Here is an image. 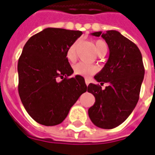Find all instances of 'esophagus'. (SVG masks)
Here are the masks:
<instances>
[{
  "label": "esophagus",
  "instance_id": "obj_1",
  "mask_svg": "<svg viewBox=\"0 0 155 155\" xmlns=\"http://www.w3.org/2000/svg\"><path fill=\"white\" fill-rule=\"evenodd\" d=\"M85 84H86V85H89V80H87V79H85Z\"/></svg>",
  "mask_w": 155,
  "mask_h": 155
}]
</instances>
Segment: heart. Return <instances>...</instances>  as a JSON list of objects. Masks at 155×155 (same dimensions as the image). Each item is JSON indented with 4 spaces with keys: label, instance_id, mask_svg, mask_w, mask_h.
<instances>
[{
    "label": "heart",
    "instance_id": "1",
    "mask_svg": "<svg viewBox=\"0 0 155 155\" xmlns=\"http://www.w3.org/2000/svg\"><path fill=\"white\" fill-rule=\"evenodd\" d=\"M79 42H80L79 40L73 42L66 51V58L70 61H74V60L76 59V51H77ZM94 46L95 50L98 52V55L102 54V53H106L107 46L104 41L96 40L94 42ZM73 71H74V74L81 75L84 77H89V75L96 73L98 71V68H97V66H94V65H90V64H87L84 62H79L73 66Z\"/></svg>",
    "mask_w": 155,
    "mask_h": 155
}]
</instances>
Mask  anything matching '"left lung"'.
<instances>
[{
    "label": "left lung",
    "instance_id": "8db88e82",
    "mask_svg": "<svg viewBox=\"0 0 155 155\" xmlns=\"http://www.w3.org/2000/svg\"><path fill=\"white\" fill-rule=\"evenodd\" d=\"M92 35L105 39L109 48V57L94 79L101 85L108 83L105 89L99 84H89L88 92L95 97L89 109L90 120L103 129H113L130 116L140 98L145 67L138 47L116 30L106 34L95 32Z\"/></svg>",
    "mask_w": 155,
    "mask_h": 155
}]
</instances>
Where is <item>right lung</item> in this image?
Listing matches in <instances>:
<instances>
[{
  "mask_svg": "<svg viewBox=\"0 0 155 155\" xmlns=\"http://www.w3.org/2000/svg\"><path fill=\"white\" fill-rule=\"evenodd\" d=\"M81 34V31L47 28L31 37L23 48L18 61V91L27 113L39 124L61 123L86 92L82 76L68 78L74 71L66 58L68 48Z\"/></svg>",
  "mask_w": 155,
  "mask_h": 155,
  "instance_id": "obj_1",
  "label": "right lung"
}]
</instances>
